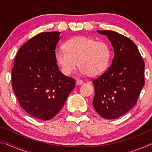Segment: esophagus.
<instances>
[{"mask_svg": "<svg viewBox=\"0 0 152 152\" xmlns=\"http://www.w3.org/2000/svg\"><path fill=\"white\" fill-rule=\"evenodd\" d=\"M76 85H81V84L83 83V81L82 80H79V79H78L76 80Z\"/></svg>", "mask_w": 152, "mask_h": 152, "instance_id": "esophagus-1", "label": "esophagus"}]
</instances>
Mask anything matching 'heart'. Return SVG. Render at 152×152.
<instances>
[{"label":"heart","instance_id":"obj_1","mask_svg":"<svg viewBox=\"0 0 152 152\" xmlns=\"http://www.w3.org/2000/svg\"><path fill=\"white\" fill-rule=\"evenodd\" d=\"M110 48L106 43L86 36H77L66 43V50L55 52L56 63L64 75L69 76L79 64L81 75L99 76L109 66Z\"/></svg>","mask_w":152,"mask_h":152}]
</instances>
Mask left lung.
<instances>
[{
    "label": "left lung",
    "instance_id": "obj_1",
    "mask_svg": "<svg viewBox=\"0 0 152 152\" xmlns=\"http://www.w3.org/2000/svg\"><path fill=\"white\" fill-rule=\"evenodd\" d=\"M107 35L114 50L111 65L92 80L94 109L106 119L123 116L137 103L145 84V63L135 43L113 31H97Z\"/></svg>",
    "mask_w": 152,
    "mask_h": 152
}]
</instances>
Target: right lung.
Wrapping results in <instances>:
<instances>
[{
    "label": "right lung",
    "instance_id": "right-lung-1",
    "mask_svg": "<svg viewBox=\"0 0 152 152\" xmlns=\"http://www.w3.org/2000/svg\"><path fill=\"white\" fill-rule=\"evenodd\" d=\"M60 32L34 36L18 51L12 70V87L21 107L43 121L54 117L75 88L73 78L58 69L56 48Z\"/></svg>",
    "mask_w": 152,
    "mask_h": 152
}]
</instances>
